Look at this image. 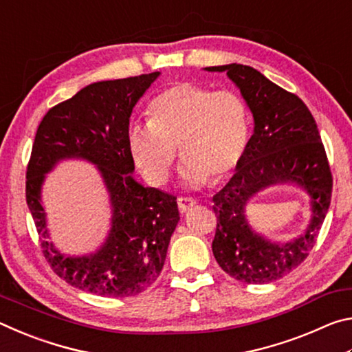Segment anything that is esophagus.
I'll list each match as a JSON object with an SVG mask.
<instances>
[{
	"instance_id": "34e87169",
	"label": "esophagus",
	"mask_w": 352,
	"mask_h": 352,
	"mask_svg": "<svg viewBox=\"0 0 352 352\" xmlns=\"http://www.w3.org/2000/svg\"><path fill=\"white\" fill-rule=\"evenodd\" d=\"M177 204H178V208H180L182 212H186L189 210H192V208L197 205V200H194L190 197H178Z\"/></svg>"
}]
</instances>
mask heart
I'll use <instances>...</instances> for the list:
<instances>
[{"label":"heart","mask_w":352,"mask_h":352,"mask_svg":"<svg viewBox=\"0 0 352 352\" xmlns=\"http://www.w3.org/2000/svg\"><path fill=\"white\" fill-rule=\"evenodd\" d=\"M248 138V107L239 93L177 82L148 105V122L129 129L127 146L152 184L166 183L180 147L182 178L189 186H201L210 178L222 182L239 168Z\"/></svg>","instance_id":"heart-1"}]
</instances>
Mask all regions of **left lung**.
Wrapping results in <instances>:
<instances>
[{
	"label": "left lung",
	"mask_w": 352,
	"mask_h": 352,
	"mask_svg": "<svg viewBox=\"0 0 352 352\" xmlns=\"http://www.w3.org/2000/svg\"><path fill=\"white\" fill-rule=\"evenodd\" d=\"M206 69L226 71L254 118V133L239 168L212 197L217 217L214 258L237 281L273 283L301 265L317 243L332 195V172L324 146L311 110L296 94L245 65ZM279 181L305 187L313 197L314 212L307 233L283 246L253 234L243 216L246 201L258 190Z\"/></svg>",
	"instance_id": "left-lung-1"
}]
</instances>
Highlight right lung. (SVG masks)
Instances as JSON below:
<instances>
[{"mask_svg":"<svg viewBox=\"0 0 352 352\" xmlns=\"http://www.w3.org/2000/svg\"><path fill=\"white\" fill-rule=\"evenodd\" d=\"M158 71L127 79L91 83L47 110L35 133L26 169V204L43 237V253L63 281L100 296H133L157 281L170 236L180 220L177 197L144 188L132 178L129 119ZM80 156L100 166L113 206L109 239L98 254L63 258L45 241L39 186L58 159Z\"/></svg>","mask_w":352,"mask_h":352,"instance_id":"add662e5","label":"right lung"}]
</instances>
